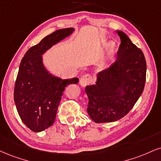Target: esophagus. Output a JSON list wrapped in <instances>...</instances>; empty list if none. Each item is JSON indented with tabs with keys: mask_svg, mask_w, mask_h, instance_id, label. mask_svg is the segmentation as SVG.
Instances as JSON below:
<instances>
[{
	"mask_svg": "<svg viewBox=\"0 0 161 161\" xmlns=\"http://www.w3.org/2000/svg\"><path fill=\"white\" fill-rule=\"evenodd\" d=\"M92 82V75L90 74H86L83 75L82 76H81L80 79H79V84L81 85V86L86 87V86L90 84Z\"/></svg>",
	"mask_w": 161,
	"mask_h": 161,
	"instance_id": "34e87169",
	"label": "esophagus"
}]
</instances>
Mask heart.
<instances>
[{
    "label": "heart",
    "mask_w": 161,
    "mask_h": 161,
    "mask_svg": "<svg viewBox=\"0 0 161 161\" xmlns=\"http://www.w3.org/2000/svg\"><path fill=\"white\" fill-rule=\"evenodd\" d=\"M112 49H113V46H112V47H111V49H110V51H112ZM103 66V64H101V65H100V67H102Z\"/></svg>",
    "instance_id": "obj_1"
}]
</instances>
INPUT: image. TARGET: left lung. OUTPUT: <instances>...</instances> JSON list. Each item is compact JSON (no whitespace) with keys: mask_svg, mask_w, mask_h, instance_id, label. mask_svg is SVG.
Returning a JSON list of instances; mask_svg holds the SVG:
<instances>
[{"mask_svg":"<svg viewBox=\"0 0 161 161\" xmlns=\"http://www.w3.org/2000/svg\"><path fill=\"white\" fill-rule=\"evenodd\" d=\"M121 39L117 60L97 74L95 85L88 86L87 111L96 123L112 122L125 117L144 90L146 61L143 52L128 36L117 31Z\"/></svg>","mask_w":161,"mask_h":161,"instance_id":"8db88e82","label":"left lung"}]
</instances>
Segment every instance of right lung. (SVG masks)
Listing matches in <instances>:
<instances>
[{
	"label": "right lung",
	"mask_w": 161,
	"mask_h": 161,
	"mask_svg": "<svg viewBox=\"0 0 161 161\" xmlns=\"http://www.w3.org/2000/svg\"><path fill=\"white\" fill-rule=\"evenodd\" d=\"M74 29L58 30L30 48L19 65L15 83L14 101L22 122L34 132L44 130L55 122L66 87L78 78L61 79L49 74L42 64V55L72 34Z\"/></svg>",
	"instance_id": "obj_1"
}]
</instances>
